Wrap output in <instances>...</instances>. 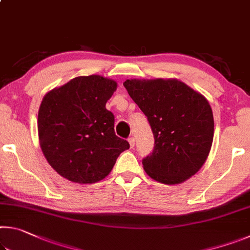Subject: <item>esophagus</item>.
Returning <instances> with one entry per match:
<instances>
[{
    "label": "esophagus",
    "mask_w": 250,
    "mask_h": 250,
    "mask_svg": "<svg viewBox=\"0 0 250 250\" xmlns=\"http://www.w3.org/2000/svg\"><path fill=\"white\" fill-rule=\"evenodd\" d=\"M129 145H130V146L131 147H133L134 146V143H135V139L133 138V137H131V138H129Z\"/></svg>",
    "instance_id": "obj_1"
}]
</instances>
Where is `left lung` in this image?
<instances>
[{"label":"left lung","instance_id":"left-lung-1","mask_svg":"<svg viewBox=\"0 0 250 250\" xmlns=\"http://www.w3.org/2000/svg\"><path fill=\"white\" fill-rule=\"evenodd\" d=\"M124 86L154 135V149L142 160L146 174L168 185L195 174L214 138L213 111L205 97L177 79H126Z\"/></svg>","mask_w":250,"mask_h":250}]
</instances>
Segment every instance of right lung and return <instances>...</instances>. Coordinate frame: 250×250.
<instances>
[{
	"mask_svg": "<svg viewBox=\"0 0 250 250\" xmlns=\"http://www.w3.org/2000/svg\"><path fill=\"white\" fill-rule=\"evenodd\" d=\"M117 83L99 75L80 76L48 91L39 110L40 146L59 175L79 184L104 180L129 142L115 133L105 104Z\"/></svg>",
	"mask_w": 250,
	"mask_h": 250,
	"instance_id": "obj_1",
	"label": "right lung"
}]
</instances>
